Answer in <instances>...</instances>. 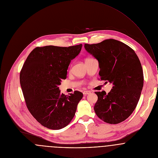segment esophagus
<instances>
[{"label": "esophagus", "instance_id": "34e87169", "mask_svg": "<svg viewBox=\"0 0 158 158\" xmlns=\"http://www.w3.org/2000/svg\"><path fill=\"white\" fill-rule=\"evenodd\" d=\"M83 93L84 95H87V94H90V93H91V91H83Z\"/></svg>", "mask_w": 158, "mask_h": 158}]
</instances>
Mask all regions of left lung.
Wrapping results in <instances>:
<instances>
[{
    "mask_svg": "<svg viewBox=\"0 0 158 158\" xmlns=\"http://www.w3.org/2000/svg\"><path fill=\"white\" fill-rule=\"evenodd\" d=\"M84 47L98 60L101 80L113 84L108 94L95 93L98 97L95 113L106 123L118 124L132 113L139 101L143 86L140 60L131 47L114 39Z\"/></svg>",
    "mask_w": 158,
    "mask_h": 158,
    "instance_id": "1",
    "label": "left lung"
}]
</instances>
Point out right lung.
<instances>
[{
  "label": "right lung",
  "mask_w": 158,
  "mask_h": 158,
  "mask_svg": "<svg viewBox=\"0 0 158 158\" xmlns=\"http://www.w3.org/2000/svg\"><path fill=\"white\" fill-rule=\"evenodd\" d=\"M82 44L69 47H37L27 57L20 72V84L27 107L44 127L58 130L74 117L83 93L60 94L58 87L67 78L71 60L81 52Z\"/></svg>",
  "instance_id": "obj_1"
}]
</instances>
